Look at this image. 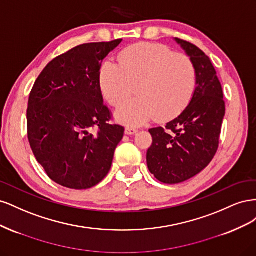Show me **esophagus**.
<instances>
[{
    "mask_svg": "<svg viewBox=\"0 0 256 256\" xmlns=\"http://www.w3.org/2000/svg\"><path fill=\"white\" fill-rule=\"evenodd\" d=\"M136 132H138V129L134 128V127H127L125 129V134H128V136H132V134H134Z\"/></svg>",
    "mask_w": 256,
    "mask_h": 256,
    "instance_id": "1",
    "label": "esophagus"
}]
</instances>
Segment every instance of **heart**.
Returning <instances> with one entry per match:
<instances>
[{"label": "heart", "mask_w": 256, "mask_h": 256, "mask_svg": "<svg viewBox=\"0 0 256 256\" xmlns=\"http://www.w3.org/2000/svg\"><path fill=\"white\" fill-rule=\"evenodd\" d=\"M120 65L106 62L100 69V86L104 98L118 106L136 86L137 97L122 104L115 118L138 126L156 116L170 120L180 114L194 94L196 66L189 56L173 53L166 46L140 42L118 56Z\"/></svg>", "instance_id": "b5f03b06"}]
</instances>
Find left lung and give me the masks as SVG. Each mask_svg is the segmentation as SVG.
Returning a JSON list of instances; mask_svg holds the SVG:
<instances>
[{"label": "left lung", "mask_w": 256, "mask_h": 256, "mask_svg": "<svg viewBox=\"0 0 256 256\" xmlns=\"http://www.w3.org/2000/svg\"><path fill=\"white\" fill-rule=\"evenodd\" d=\"M174 40L196 66V86L177 118L164 128L150 129L152 144L146 154L147 166L159 182L168 184L188 180L210 164L226 114L222 86L210 58L194 44Z\"/></svg>", "instance_id": "1"}]
</instances>
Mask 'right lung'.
<instances>
[{"mask_svg":"<svg viewBox=\"0 0 256 256\" xmlns=\"http://www.w3.org/2000/svg\"><path fill=\"white\" fill-rule=\"evenodd\" d=\"M76 46L52 60L28 98V138L36 160L53 182L76 190L90 189L109 173L124 127L111 114L100 90V66L122 42ZM96 126L98 132L89 130Z\"/></svg>","mask_w":256,"mask_h":256,"instance_id":"1","label":"right lung"}]
</instances>
